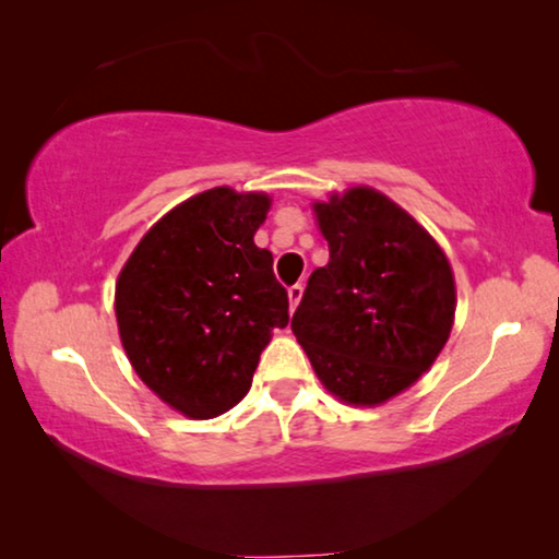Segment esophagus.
<instances>
[{"label": "esophagus", "mask_w": 559, "mask_h": 559, "mask_svg": "<svg viewBox=\"0 0 559 559\" xmlns=\"http://www.w3.org/2000/svg\"><path fill=\"white\" fill-rule=\"evenodd\" d=\"M301 298H304V286H301V283H296V286H290V288H288V304H290V313L296 311V306L301 304Z\"/></svg>", "instance_id": "34e87169"}]
</instances>
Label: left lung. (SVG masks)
I'll use <instances>...</instances> for the list:
<instances>
[{
    "mask_svg": "<svg viewBox=\"0 0 559 559\" xmlns=\"http://www.w3.org/2000/svg\"><path fill=\"white\" fill-rule=\"evenodd\" d=\"M311 207L329 263L308 278L290 329L331 396L381 406L449 341L454 271L435 236L377 188L331 190Z\"/></svg>",
    "mask_w": 559,
    "mask_h": 559,
    "instance_id": "obj_1",
    "label": "left lung"
}]
</instances>
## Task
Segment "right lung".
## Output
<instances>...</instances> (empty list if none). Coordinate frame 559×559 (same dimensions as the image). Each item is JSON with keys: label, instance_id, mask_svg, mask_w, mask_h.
Here are the masks:
<instances>
[{"label": "right lung", "instance_id": "right-lung-1", "mask_svg": "<svg viewBox=\"0 0 559 559\" xmlns=\"http://www.w3.org/2000/svg\"><path fill=\"white\" fill-rule=\"evenodd\" d=\"M271 203L261 190L228 186L182 200L140 238L115 283L128 361L188 419L233 409L251 389L273 329L288 323L273 255L253 240Z\"/></svg>", "mask_w": 559, "mask_h": 559}]
</instances>
